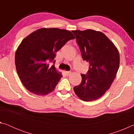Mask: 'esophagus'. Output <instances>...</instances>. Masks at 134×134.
I'll use <instances>...</instances> for the list:
<instances>
[{"label": "esophagus", "mask_w": 134, "mask_h": 134, "mask_svg": "<svg viewBox=\"0 0 134 134\" xmlns=\"http://www.w3.org/2000/svg\"><path fill=\"white\" fill-rule=\"evenodd\" d=\"M65 73H66L67 76H70V74H71V71H65Z\"/></svg>", "instance_id": "obj_1"}]
</instances>
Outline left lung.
Here are the masks:
<instances>
[{
  "instance_id": "obj_1",
  "label": "left lung",
  "mask_w": 134,
  "mask_h": 134,
  "mask_svg": "<svg viewBox=\"0 0 134 134\" xmlns=\"http://www.w3.org/2000/svg\"><path fill=\"white\" fill-rule=\"evenodd\" d=\"M83 60L89 63L87 73L74 87L76 94L86 102L99 99L109 89L119 67V54L114 44L100 31L93 29L72 31Z\"/></svg>"
}]
</instances>
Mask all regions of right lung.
<instances>
[{
	"instance_id": "right-lung-1",
	"label": "right lung",
	"mask_w": 134,
	"mask_h": 134,
	"mask_svg": "<svg viewBox=\"0 0 134 134\" xmlns=\"http://www.w3.org/2000/svg\"><path fill=\"white\" fill-rule=\"evenodd\" d=\"M74 38L69 31L43 28L22 41L16 51L15 62L20 80L29 92L45 96L55 89L63 76L49 64L55 63L57 52Z\"/></svg>"
}]
</instances>
